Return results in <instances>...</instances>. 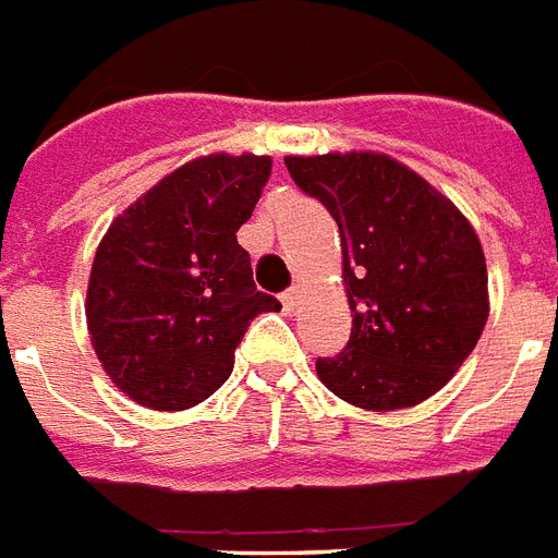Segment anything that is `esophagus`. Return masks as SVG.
<instances>
[{"instance_id":"obj_1","label":"esophagus","mask_w":558,"mask_h":558,"mask_svg":"<svg viewBox=\"0 0 558 558\" xmlns=\"http://www.w3.org/2000/svg\"><path fill=\"white\" fill-rule=\"evenodd\" d=\"M300 296H302L300 288H296V284H291V288H288V291H284L279 300H282L284 311H293V307H296V302H300Z\"/></svg>"}]
</instances>
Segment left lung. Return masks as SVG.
Wrapping results in <instances>:
<instances>
[{"instance_id": "1", "label": "left lung", "mask_w": 558, "mask_h": 558, "mask_svg": "<svg viewBox=\"0 0 558 558\" xmlns=\"http://www.w3.org/2000/svg\"><path fill=\"white\" fill-rule=\"evenodd\" d=\"M340 227L351 305L345 349L316 360L328 389L391 412L444 389L487 325V262L449 198L389 155L284 158Z\"/></svg>"}]
</instances>
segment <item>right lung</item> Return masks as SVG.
<instances>
[{"label":"right lung","instance_id":"obj_1","mask_svg":"<svg viewBox=\"0 0 558 558\" xmlns=\"http://www.w3.org/2000/svg\"><path fill=\"white\" fill-rule=\"evenodd\" d=\"M270 158L190 160L111 221L88 279L86 319L102 368L158 412L207 400L233 372L247 325L279 300L256 291L235 233Z\"/></svg>","mask_w":558,"mask_h":558}]
</instances>
